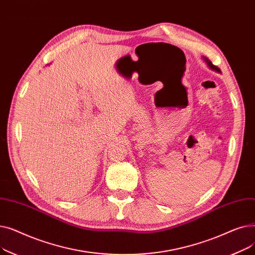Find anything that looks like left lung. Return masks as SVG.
I'll use <instances>...</instances> for the list:
<instances>
[{
    "mask_svg": "<svg viewBox=\"0 0 255 255\" xmlns=\"http://www.w3.org/2000/svg\"><path fill=\"white\" fill-rule=\"evenodd\" d=\"M205 59V61H206V63H207V65L210 67L211 69H213V70H215V71H217V72H220V69L218 68V67H216L215 65H213L212 64V62L211 61H209L208 59H206V58H204Z\"/></svg>",
    "mask_w": 255,
    "mask_h": 255,
    "instance_id": "left-lung-1",
    "label": "left lung"
}]
</instances>
